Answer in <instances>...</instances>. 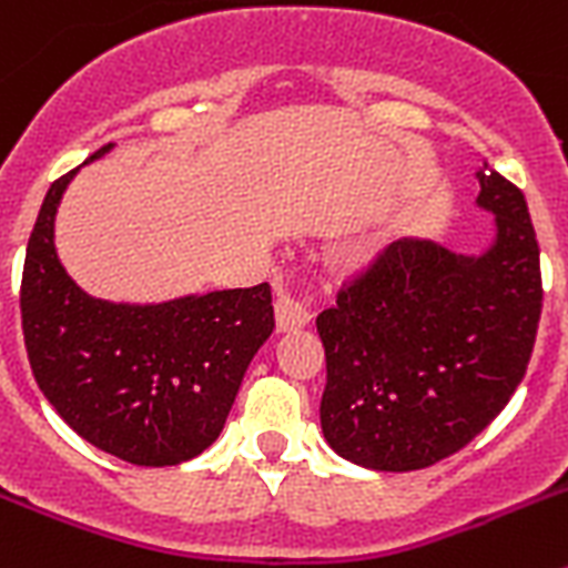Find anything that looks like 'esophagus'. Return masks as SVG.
<instances>
[{"label":"esophagus","instance_id":"obj_1","mask_svg":"<svg viewBox=\"0 0 568 568\" xmlns=\"http://www.w3.org/2000/svg\"><path fill=\"white\" fill-rule=\"evenodd\" d=\"M313 313H310V304L304 298H295V295H278L275 301V321H278L281 333H293V329L307 327Z\"/></svg>","mask_w":568,"mask_h":568}]
</instances>
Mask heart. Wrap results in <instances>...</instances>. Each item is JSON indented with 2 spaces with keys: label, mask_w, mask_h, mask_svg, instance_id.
<instances>
[{
  "label": "heart",
  "mask_w": 568,
  "mask_h": 568,
  "mask_svg": "<svg viewBox=\"0 0 568 568\" xmlns=\"http://www.w3.org/2000/svg\"><path fill=\"white\" fill-rule=\"evenodd\" d=\"M366 253H369V244H355V247L346 250L344 258H346V261H358V258H364Z\"/></svg>",
  "instance_id": "b5f03b06"
}]
</instances>
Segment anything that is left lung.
<instances>
[{"label": "left lung", "instance_id": "left-lung-1", "mask_svg": "<svg viewBox=\"0 0 568 568\" xmlns=\"http://www.w3.org/2000/svg\"><path fill=\"white\" fill-rule=\"evenodd\" d=\"M480 253L389 241L315 318L327 386L321 433L341 458L413 471L464 449L509 404L540 321V250L526 199L480 162Z\"/></svg>", "mask_w": 568, "mask_h": 568}]
</instances>
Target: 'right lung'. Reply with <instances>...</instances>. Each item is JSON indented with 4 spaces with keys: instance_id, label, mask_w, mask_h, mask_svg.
I'll list each match as a JSON object with an SVG mask.
<instances>
[{
    "instance_id": "add662e5",
    "label": "right lung",
    "mask_w": 568,
    "mask_h": 568,
    "mask_svg": "<svg viewBox=\"0 0 568 568\" xmlns=\"http://www.w3.org/2000/svg\"><path fill=\"white\" fill-rule=\"evenodd\" d=\"M79 170L50 184L24 253L30 369L64 424L97 449L135 466L184 464L222 435L250 361L273 335V290L264 281L155 304L84 293L57 253L59 204Z\"/></svg>"
}]
</instances>
